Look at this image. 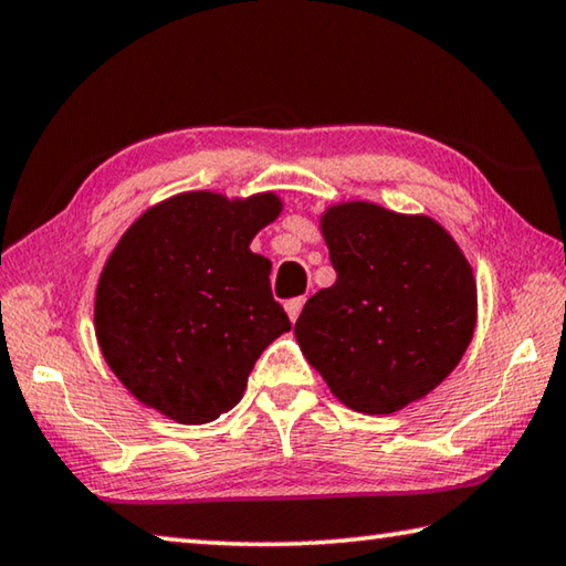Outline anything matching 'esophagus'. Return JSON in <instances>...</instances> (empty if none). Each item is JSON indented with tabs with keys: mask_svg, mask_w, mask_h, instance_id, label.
Wrapping results in <instances>:
<instances>
[{
	"mask_svg": "<svg viewBox=\"0 0 566 566\" xmlns=\"http://www.w3.org/2000/svg\"><path fill=\"white\" fill-rule=\"evenodd\" d=\"M303 305H305V298L301 295V298H291L289 303H285V313H289V318L295 323L298 321V315H301V311H303Z\"/></svg>",
	"mask_w": 566,
	"mask_h": 566,
	"instance_id": "esophagus-1",
	"label": "esophagus"
}]
</instances>
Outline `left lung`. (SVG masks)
I'll return each mask as SVG.
<instances>
[{
	"label": "left lung",
	"instance_id": "8db88e82",
	"mask_svg": "<svg viewBox=\"0 0 566 566\" xmlns=\"http://www.w3.org/2000/svg\"><path fill=\"white\" fill-rule=\"evenodd\" d=\"M335 283L308 298L295 335L335 398L388 415L428 395L468 350L478 285L428 216L353 201L323 216Z\"/></svg>",
	"mask_w": 566,
	"mask_h": 566
}]
</instances>
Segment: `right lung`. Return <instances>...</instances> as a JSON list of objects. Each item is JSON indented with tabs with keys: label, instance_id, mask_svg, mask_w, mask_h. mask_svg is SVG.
<instances>
[{
	"label": "right lung",
	"instance_id": "add662e5",
	"mask_svg": "<svg viewBox=\"0 0 566 566\" xmlns=\"http://www.w3.org/2000/svg\"><path fill=\"white\" fill-rule=\"evenodd\" d=\"M281 201L191 191L158 203L122 235L98 277L102 353L138 402L184 424L243 398L255 360L291 331L271 293V263L251 241Z\"/></svg>",
	"mask_w": 566,
	"mask_h": 566
}]
</instances>
